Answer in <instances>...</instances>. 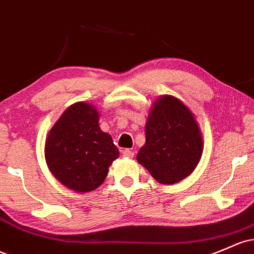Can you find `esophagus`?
Here are the masks:
<instances>
[{
  "mask_svg": "<svg viewBox=\"0 0 254 254\" xmlns=\"http://www.w3.org/2000/svg\"><path fill=\"white\" fill-rule=\"evenodd\" d=\"M123 155L127 158H132L133 157V152L131 149H124L123 150Z\"/></svg>",
  "mask_w": 254,
  "mask_h": 254,
  "instance_id": "34e87169",
  "label": "esophagus"
}]
</instances>
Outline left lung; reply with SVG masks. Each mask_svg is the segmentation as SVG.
Instances as JSON below:
<instances>
[{"label": "left lung", "mask_w": 254, "mask_h": 254, "mask_svg": "<svg viewBox=\"0 0 254 254\" xmlns=\"http://www.w3.org/2000/svg\"><path fill=\"white\" fill-rule=\"evenodd\" d=\"M146 143L137 153L138 163L161 185L188 177L201 159L204 138L195 116L177 97L159 96L146 122Z\"/></svg>", "instance_id": "left-lung-1"}]
</instances>
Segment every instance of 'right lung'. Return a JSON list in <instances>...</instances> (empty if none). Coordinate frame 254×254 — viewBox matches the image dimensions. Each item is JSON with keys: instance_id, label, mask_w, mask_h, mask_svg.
Wrapping results in <instances>:
<instances>
[{"instance_id": "add662e5", "label": "right lung", "mask_w": 254, "mask_h": 254, "mask_svg": "<svg viewBox=\"0 0 254 254\" xmlns=\"http://www.w3.org/2000/svg\"><path fill=\"white\" fill-rule=\"evenodd\" d=\"M100 113L88 102L67 107L49 130L44 158L52 175L77 193L95 190L104 183L119 150L99 125Z\"/></svg>"}]
</instances>
